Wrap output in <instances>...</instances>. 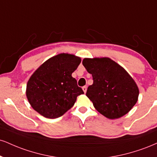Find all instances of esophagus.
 Listing matches in <instances>:
<instances>
[{"label": "esophagus", "instance_id": "esophagus-1", "mask_svg": "<svg viewBox=\"0 0 157 157\" xmlns=\"http://www.w3.org/2000/svg\"><path fill=\"white\" fill-rule=\"evenodd\" d=\"M82 88V90H83L84 93H86V91H87V87H86V86H83Z\"/></svg>", "mask_w": 157, "mask_h": 157}]
</instances>
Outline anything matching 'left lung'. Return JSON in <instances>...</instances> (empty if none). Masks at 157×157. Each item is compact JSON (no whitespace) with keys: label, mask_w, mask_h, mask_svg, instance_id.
<instances>
[{"label":"left lung","mask_w":157,"mask_h":157,"mask_svg":"<svg viewBox=\"0 0 157 157\" xmlns=\"http://www.w3.org/2000/svg\"><path fill=\"white\" fill-rule=\"evenodd\" d=\"M82 65L93 77L86 96L98 112L109 119L129 113L137 102L139 90L125 69L109 58H85Z\"/></svg>","instance_id":"8db88e82"}]
</instances>
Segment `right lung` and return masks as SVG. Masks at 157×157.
I'll return each mask as SVG.
<instances>
[{
	"label": "right lung",
	"instance_id": "right-lung-1",
	"mask_svg": "<svg viewBox=\"0 0 157 157\" xmlns=\"http://www.w3.org/2000/svg\"><path fill=\"white\" fill-rule=\"evenodd\" d=\"M80 58L62 53L45 61L28 80L26 96L31 107L41 116L57 118L73 107L77 96L84 94L71 76Z\"/></svg>",
	"mask_w": 157,
	"mask_h": 157
}]
</instances>
